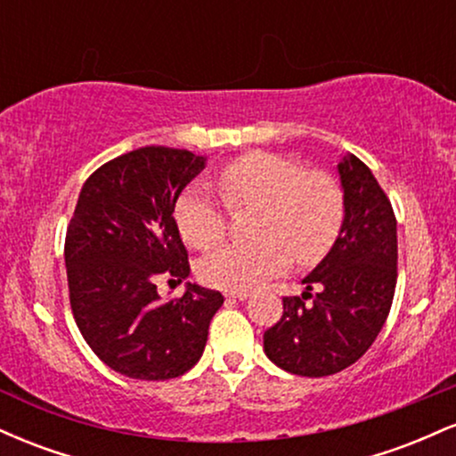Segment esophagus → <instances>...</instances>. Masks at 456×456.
<instances>
[{"label":"esophagus","mask_w":456,"mask_h":456,"mask_svg":"<svg viewBox=\"0 0 456 456\" xmlns=\"http://www.w3.org/2000/svg\"><path fill=\"white\" fill-rule=\"evenodd\" d=\"M224 296L229 297V300H248V291H224Z\"/></svg>","instance_id":"34e87169"}]
</instances>
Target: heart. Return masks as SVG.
<instances>
[{"label":"heart","mask_w":456,"mask_h":456,"mask_svg":"<svg viewBox=\"0 0 456 456\" xmlns=\"http://www.w3.org/2000/svg\"><path fill=\"white\" fill-rule=\"evenodd\" d=\"M232 210L257 206L248 242H224L199 264L212 287L246 291L291 264H315L332 248L345 216L343 192L326 174H308L297 162L253 151L224 165L214 177ZM206 182L184 188L175 203L182 238L195 248L216 244L227 232V210Z\"/></svg>","instance_id":"b5f03b06"}]
</instances>
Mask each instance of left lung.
Listing matches in <instances>:
<instances>
[{
  "mask_svg": "<svg viewBox=\"0 0 456 456\" xmlns=\"http://www.w3.org/2000/svg\"><path fill=\"white\" fill-rule=\"evenodd\" d=\"M337 174L345 201L341 232L302 279V297H282V317L264 334L272 362L302 378H326L362 358L395 297L396 218L388 197L354 154L338 160Z\"/></svg>",
  "mask_w": 456,
  "mask_h": 456,
  "instance_id": "1",
  "label": "left lung"
}]
</instances>
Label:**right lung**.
Instances as JSON below:
<instances>
[{
	"label": "right lung",
	"mask_w": 456,
	"mask_h": 456,
	"mask_svg": "<svg viewBox=\"0 0 456 456\" xmlns=\"http://www.w3.org/2000/svg\"><path fill=\"white\" fill-rule=\"evenodd\" d=\"M206 162L150 145L109 160L81 188L64 248L70 305L86 343L115 373L180 378L206 349L221 291L186 282L180 300H160L156 289L159 276L191 274L174 210Z\"/></svg>",
	"instance_id": "1"
}]
</instances>
